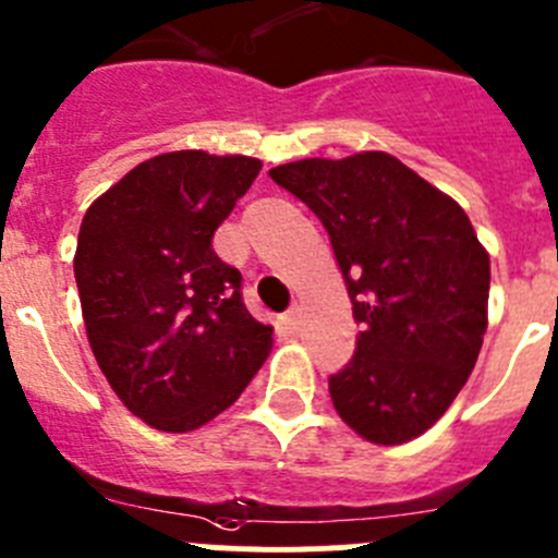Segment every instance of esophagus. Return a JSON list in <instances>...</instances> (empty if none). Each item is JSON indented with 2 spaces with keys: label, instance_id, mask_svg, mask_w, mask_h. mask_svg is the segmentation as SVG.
<instances>
[{
  "label": "esophagus",
  "instance_id": "34e87169",
  "mask_svg": "<svg viewBox=\"0 0 558 558\" xmlns=\"http://www.w3.org/2000/svg\"><path fill=\"white\" fill-rule=\"evenodd\" d=\"M283 319H286V325H289L291 333H298L300 325H303V311H300V305H291L289 314H286Z\"/></svg>",
  "mask_w": 558,
  "mask_h": 558
}]
</instances>
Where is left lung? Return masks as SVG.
<instances>
[{
  "label": "left lung",
  "instance_id": "1",
  "mask_svg": "<svg viewBox=\"0 0 558 558\" xmlns=\"http://www.w3.org/2000/svg\"><path fill=\"white\" fill-rule=\"evenodd\" d=\"M330 235L348 286L355 355L330 375L333 409L361 439L403 445L430 428L478 361L489 253L470 217L389 153L269 169Z\"/></svg>",
  "mask_w": 558,
  "mask_h": 558
}]
</instances>
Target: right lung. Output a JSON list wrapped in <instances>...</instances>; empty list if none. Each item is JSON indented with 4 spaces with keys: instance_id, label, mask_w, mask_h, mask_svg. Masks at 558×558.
<instances>
[{
    "instance_id": "right-lung-1",
    "label": "right lung",
    "mask_w": 558,
    "mask_h": 558,
    "mask_svg": "<svg viewBox=\"0 0 558 558\" xmlns=\"http://www.w3.org/2000/svg\"><path fill=\"white\" fill-rule=\"evenodd\" d=\"M258 172L247 155H155L80 225L74 280L94 359L128 411L167 434L222 414L272 350V325L244 308L242 275L210 247Z\"/></svg>"
}]
</instances>
